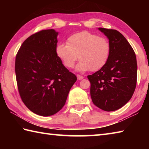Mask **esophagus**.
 <instances>
[{
    "label": "esophagus",
    "instance_id": "obj_1",
    "mask_svg": "<svg viewBox=\"0 0 149 149\" xmlns=\"http://www.w3.org/2000/svg\"><path fill=\"white\" fill-rule=\"evenodd\" d=\"M77 79H79V80H81L82 79H84V76H82V75H77Z\"/></svg>",
    "mask_w": 149,
    "mask_h": 149
}]
</instances>
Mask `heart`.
Masks as SVG:
<instances>
[{
	"mask_svg": "<svg viewBox=\"0 0 149 149\" xmlns=\"http://www.w3.org/2000/svg\"><path fill=\"white\" fill-rule=\"evenodd\" d=\"M66 42L58 44L55 53L67 68H74L79 58L81 60L77 65V71L96 72L102 68L109 59L111 46L104 37L83 31L70 35Z\"/></svg>",
	"mask_w": 149,
	"mask_h": 149,
	"instance_id": "heart-1",
	"label": "heart"
}]
</instances>
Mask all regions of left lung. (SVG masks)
Instances as JSON below:
<instances>
[{
  "mask_svg": "<svg viewBox=\"0 0 149 149\" xmlns=\"http://www.w3.org/2000/svg\"><path fill=\"white\" fill-rule=\"evenodd\" d=\"M99 29L109 39L110 55L102 68L87 77L93 104L110 112L122 108L132 97L137 84V59L122 33L115 29Z\"/></svg>",
  "mask_w": 149,
  "mask_h": 149,
  "instance_id": "obj_1",
  "label": "left lung"
}]
</instances>
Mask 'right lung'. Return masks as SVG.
<instances>
[{
	"label": "right lung",
	"mask_w": 149,
	"mask_h": 149,
	"mask_svg": "<svg viewBox=\"0 0 149 149\" xmlns=\"http://www.w3.org/2000/svg\"><path fill=\"white\" fill-rule=\"evenodd\" d=\"M58 33L51 29L31 35L16 56L20 97L31 112L42 116L54 115L62 109L77 80L55 53Z\"/></svg>",
	"instance_id": "obj_1"
}]
</instances>
